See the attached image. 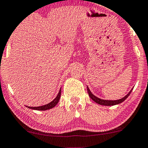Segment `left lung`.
I'll use <instances>...</instances> for the list:
<instances>
[{
  "label": "left lung",
  "instance_id": "1",
  "mask_svg": "<svg viewBox=\"0 0 148 148\" xmlns=\"http://www.w3.org/2000/svg\"><path fill=\"white\" fill-rule=\"evenodd\" d=\"M133 88H132V90L128 92V94L125 96L124 97H123L122 99H120L118 100H114V101H113V100H104V99H100V98L97 97L95 95H94L92 92H91L90 89H89L88 87L87 86V90H88L89 97H90L91 99L95 102V103L99 104V105H105V106H113V105H118V104L123 103V102L127 98L130 96V95L131 94V92H132V91L133 90Z\"/></svg>",
  "mask_w": 148,
  "mask_h": 148
}]
</instances>
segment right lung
I'll list each match as a JSON object with an SVG mask.
<instances>
[{"label":"right lung","instance_id":"1","mask_svg":"<svg viewBox=\"0 0 148 148\" xmlns=\"http://www.w3.org/2000/svg\"><path fill=\"white\" fill-rule=\"evenodd\" d=\"M61 88L60 89L59 92H58V95L56 96V97L52 101L49 103L47 105H44L43 106H39V107H28V106H26L27 107L29 108V109H32L33 110H37V111H46V110L52 109L55 106L57 105L58 102L60 101V96H61Z\"/></svg>","mask_w":148,"mask_h":148}]
</instances>
